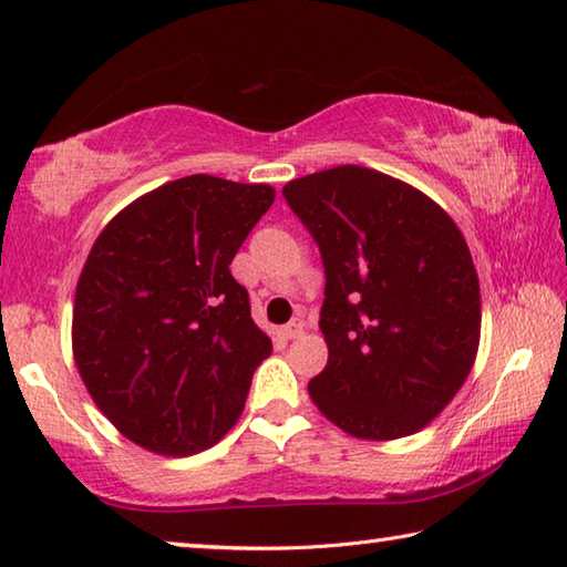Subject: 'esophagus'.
I'll use <instances>...</instances> for the list:
<instances>
[{
    "mask_svg": "<svg viewBox=\"0 0 567 567\" xmlns=\"http://www.w3.org/2000/svg\"><path fill=\"white\" fill-rule=\"evenodd\" d=\"M282 334L287 340H295V338H302L305 334V322L302 320H292L290 324H285V330H282Z\"/></svg>",
    "mask_w": 567,
    "mask_h": 567,
    "instance_id": "obj_1",
    "label": "esophagus"
}]
</instances>
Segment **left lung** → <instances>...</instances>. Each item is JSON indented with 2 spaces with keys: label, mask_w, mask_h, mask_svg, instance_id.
I'll return each mask as SVG.
<instances>
[{
  "label": "left lung",
  "mask_w": 567,
  "mask_h": 567,
  "mask_svg": "<svg viewBox=\"0 0 567 567\" xmlns=\"http://www.w3.org/2000/svg\"><path fill=\"white\" fill-rule=\"evenodd\" d=\"M282 195L328 280V364L307 385L312 402L358 440L417 433L477 358L483 302L463 233L425 192L360 165L292 179Z\"/></svg>",
  "instance_id": "1"
}]
</instances>
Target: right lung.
Returning <instances> with one entry per match:
<instances>
[{"mask_svg":"<svg viewBox=\"0 0 567 567\" xmlns=\"http://www.w3.org/2000/svg\"><path fill=\"white\" fill-rule=\"evenodd\" d=\"M275 187L189 175L114 215L87 255L72 307L84 388L120 433L157 455L219 443L272 342L229 265Z\"/></svg>","mask_w":567,"mask_h":567,"instance_id":"right-lung-1","label":"right lung"}]
</instances>
